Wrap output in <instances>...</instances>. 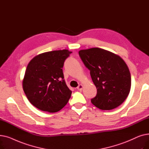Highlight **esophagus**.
I'll return each mask as SVG.
<instances>
[{
	"label": "esophagus",
	"mask_w": 149,
	"mask_h": 149,
	"mask_svg": "<svg viewBox=\"0 0 149 149\" xmlns=\"http://www.w3.org/2000/svg\"><path fill=\"white\" fill-rule=\"evenodd\" d=\"M83 86L82 84H79L77 88L79 91H81L83 89Z\"/></svg>",
	"instance_id": "obj_1"
}]
</instances>
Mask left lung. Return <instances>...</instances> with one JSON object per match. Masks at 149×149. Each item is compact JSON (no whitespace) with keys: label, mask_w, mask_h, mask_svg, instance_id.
<instances>
[{"label":"left lung","mask_w":149,"mask_h":149,"mask_svg":"<svg viewBox=\"0 0 149 149\" xmlns=\"http://www.w3.org/2000/svg\"><path fill=\"white\" fill-rule=\"evenodd\" d=\"M79 54L97 89L91 103L101 110H111L121 105L131 88V75L125 61L98 48L80 50Z\"/></svg>","instance_id":"obj_1"}]
</instances>
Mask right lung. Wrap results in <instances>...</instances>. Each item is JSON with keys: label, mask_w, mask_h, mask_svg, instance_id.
I'll use <instances>...</instances> for the list:
<instances>
[{"label": "right lung", "mask_w": 149, "mask_h": 149, "mask_svg": "<svg viewBox=\"0 0 149 149\" xmlns=\"http://www.w3.org/2000/svg\"><path fill=\"white\" fill-rule=\"evenodd\" d=\"M71 53L67 49L46 52L29 61L23 89L29 102L37 109L54 113L68 103L72 91L65 83L62 69Z\"/></svg>", "instance_id": "right-lung-1"}]
</instances>
